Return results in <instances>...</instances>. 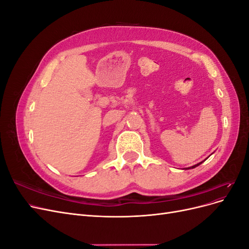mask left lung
I'll use <instances>...</instances> for the list:
<instances>
[{
	"mask_svg": "<svg viewBox=\"0 0 249 249\" xmlns=\"http://www.w3.org/2000/svg\"><path fill=\"white\" fill-rule=\"evenodd\" d=\"M203 162V161H202ZM202 162H199V163H197V164H195V165H193V166H191V167H187V168H184L185 170H187V169H192V168H195L196 166H198V165H200Z\"/></svg>",
	"mask_w": 249,
	"mask_h": 249,
	"instance_id": "1",
	"label": "left lung"
}]
</instances>
